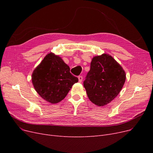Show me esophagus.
<instances>
[{
	"instance_id": "obj_1",
	"label": "esophagus",
	"mask_w": 153,
	"mask_h": 153,
	"mask_svg": "<svg viewBox=\"0 0 153 153\" xmlns=\"http://www.w3.org/2000/svg\"><path fill=\"white\" fill-rule=\"evenodd\" d=\"M82 79H83L82 76H79L78 77V79H79V82H82Z\"/></svg>"
}]
</instances>
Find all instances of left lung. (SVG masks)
Wrapping results in <instances>:
<instances>
[{"label": "left lung", "instance_id": "1", "mask_svg": "<svg viewBox=\"0 0 153 153\" xmlns=\"http://www.w3.org/2000/svg\"><path fill=\"white\" fill-rule=\"evenodd\" d=\"M126 80L122 67L109 54L94 57L84 86L89 100L97 106H104L121 91Z\"/></svg>", "mask_w": 153, "mask_h": 153}]
</instances>
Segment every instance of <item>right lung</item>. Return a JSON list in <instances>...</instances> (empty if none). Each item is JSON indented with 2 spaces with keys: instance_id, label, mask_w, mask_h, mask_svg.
Segmentation results:
<instances>
[{
  "instance_id": "1",
  "label": "right lung",
  "mask_w": 153,
  "mask_h": 153,
  "mask_svg": "<svg viewBox=\"0 0 153 153\" xmlns=\"http://www.w3.org/2000/svg\"><path fill=\"white\" fill-rule=\"evenodd\" d=\"M35 91L46 101L56 103L66 97L78 78L70 72L69 66L59 56L48 54L31 76Z\"/></svg>"
}]
</instances>
